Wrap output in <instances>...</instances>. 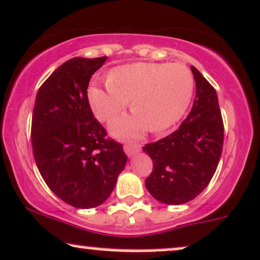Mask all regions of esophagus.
I'll use <instances>...</instances> for the list:
<instances>
[{
  "label": "esophagus",
  "mask_w": 260,
  "mask_h": 260,
  "mask_svg": "<svg viewBox=\"0 0 260 260\" xmlns=\"http://www.w3.org/2000/svg\"><path fill=\"white\" fill-rule=\"evenodd\" d=\"M124 151L129 157H131V155H134L140 151V145H136V143H126L124 146Z\"/></svg>",
  "instance_id": "esophagus-1"
}]
</instances>
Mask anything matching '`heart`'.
<instances>
[{
  "label": "heart",
  "instance_id": "b5f03b06",
  "mask_svg": "<svg viewBox=\"0 0 260 260\" xmlns=\"http://www.w3.org/2000/svg\"><path fill=\"white\" fill-rule=\"evenodd\" d=\"M107 87L92 85L88 101L101 121L117 118L130 101L135 114L112 124L118 136L139 137L146 129L160 133L178 123L190 105L194 80L181 63H131L112 69Z\"/></svg>",
  "mask_w": 260,
  "mask_h": 260
}]
</instances>
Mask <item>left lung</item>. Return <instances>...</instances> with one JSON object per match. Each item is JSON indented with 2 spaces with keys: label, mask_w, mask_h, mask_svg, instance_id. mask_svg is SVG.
<instances>
[{
  "label": "left lung",
  "mask_w": 260,
  "mask_h": 260,
  "mask_svg": "<svg viewBox=\"0 0 260 260\" xmlns=\"http://www.w3.org/2000/svg\"><path fill=\"white\" fill-rule=\"evenodd\" d=\"M191 70L196 97L187 118L170 135L142 147L153 161L146 188L157 201L173 206L190 202L208 186L224 142L216 91L193 66Z\"/></svg>",
  "instance_id": "obj_1"
}]
</instances>
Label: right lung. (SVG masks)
<instances>
[{"mask_svg":"<svg viewBox=\"0 0 260 260\" xmlns=\"http://www.w3.org/2000/svg\"><path fill=\"white\" fill-rule=\"evenodd\" d=\"M106 60H67L41 85L34 106L31 143L39 172L58 198L80 209L105 202L127 160L123 145L106 139L87 99L91 76Z\"/></svg>","mask_w":260,"mask_h":260,"instance_id":"add662e5","label":"right lung"}]
</instances>
